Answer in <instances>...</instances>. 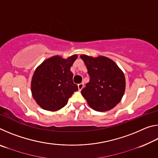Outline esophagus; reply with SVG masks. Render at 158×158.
Listing matches in <instances>:
<instances>
[{"mask_svg": "<svg viewBox=\"0 0 158 158\" xmlns=\"http://www.w3.org/2000/svg\"><path fill=\"white\" fill-rule=\"evenodd\" d=\"M83 87H84V84L83 83H81V84H78V89H79V90H81Z\"/></svg>", "mask_w": 158, "mask_h": 158, "instance_id": "1", "label": "esophagus"}]
</instances>
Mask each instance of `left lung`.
I'll list each match as a JSON object with an SVG mask.
<instances>
[{"label": "left lung", "instance_id": "1", "mask_svg": "<svg viewBox=\"0 0 158 158\" xmlns=\"http://www.w3.org/2000/svg\"><path fill=\"white\" fill-rule=\"evenodd\" d=\"M86 66L89 82L81 90L89 105L97 111L113 109L120 102L125 89L124 74L113 60L105 56H80Z\"/></svg>", "mask_w": 158, "mask_h": 158}]
</instances>
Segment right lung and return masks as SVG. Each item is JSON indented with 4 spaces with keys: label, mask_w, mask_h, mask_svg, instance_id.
Wrapping results in <instances>:
<instances>
[{
    "label": "right lung",
    "mask_w": 158,
    "mask_h": 158,
    "mask_svg": "<svg viewBox=\"0 0 158 158\" xmlns=\"http://www.w3.org/2000/svg\"><path fill=\"white\" fill-rule=\"evenodd\" d=\"M77 58L74 55L64 59L56 56L44 60L35 71L31 92L37 105L43 109L59 110L67 105L74 92L78 90L70 71Z\"/></svg>",
    "instance_id": "1"
}]
</instances>
